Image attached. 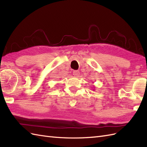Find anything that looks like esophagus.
<instances>
[{"label": "esophagus", "instance_id": "obj_1", "mask_svg": "<svg viewBox=\"0 0 147 147\" xmlns=\"http://www.w3.org/2000/svg\"><path fill=\"white\" fill-rule=\"evenodd\" d=\"M73 75H74V76L75 77H78V76L80 75L79 71H78V70H74V71H73Z\"/></svg>", "mask_w": 147, "mask_h": 147}]
</instances>
